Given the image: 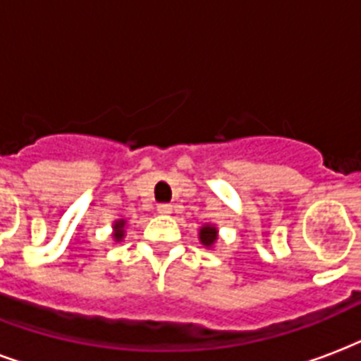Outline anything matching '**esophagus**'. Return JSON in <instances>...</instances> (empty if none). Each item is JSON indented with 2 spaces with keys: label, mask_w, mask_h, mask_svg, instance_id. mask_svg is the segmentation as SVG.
I'll list each match as a JSON object with an SVG mask.
<instances>
[{
  "label": "esophagus",
  "mask_w": 361,
  "mask_h": 361,
  "mask_svg": "<svg viewBox=\"0 0 361 361\" xmlns=\"http://www.w3.org/2000/svg\"><path fill=\"white\" fill-rule=\"evenodd\" d=\"M171 211H173L171 203H160V205H158V212H161V214H171Z\"/></svg>",
  "instance_id": "esophagus-1"
}]
</instances>
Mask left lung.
<instances>
[{
    "instance_id": "1",
    "label": "left lung",
    "mask_w": 361,
    "mask_h": 361,
    "mask_svg": "<svg viewBox=\"0 0 361 361\" xmlns=\"http://www.w3.org/2000/svg\"><path fill=\"white\" fill-rule=\"evenodd\" d=\"M219 239V230L211 224H205L203 228L200 230V241L201 245H205L207 248H211L214 243Z\"/></svg>"
}]
</instances>
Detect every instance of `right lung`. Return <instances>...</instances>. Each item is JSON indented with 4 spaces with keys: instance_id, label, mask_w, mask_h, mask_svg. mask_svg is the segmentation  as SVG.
Here are the masks:
<instances>
[{
    "instance_id": "add662e5",
    "label": "right lung",
    "mask_w": 361,
    "mask_h": 361,
    "mask_svg": "<svg viewBox=\"0 0 361 361\" xmlns=\"http://www.w3.org/2000/svg\"><path fill=\"white\" fill-rule=\"evenodd\" d=\"M124 226H126V220H116V222H114L113 226L114 241H122V237H124Z\"/></svg>"
}]
</instances>
